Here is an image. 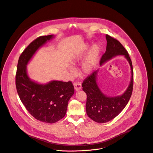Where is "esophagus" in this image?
Masks as SVG:
<instances>
[{
    "instance_id": "esophagus-1",
    "label": "esophagus",
    "mask_w": 153,
    "mask_h": 153,
    "mask_svg": "<svg viewBox=\"0 0 153 153\" xmlns=\"http://www.w3.org/2000/svg\"><path fill=\"white\" fill-rule=\"evenodd\" d=\"M74 88L76 91H78L81 89V84L79 82H76V83H74Z\"/></svg>"
}]
</instances>
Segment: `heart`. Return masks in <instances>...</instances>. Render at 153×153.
Returning a JSON list of instances; mask_svg holds the SVG:
<instances>
[{"mask_svg":"<svg viewBox=\"0 0 153 153\" xmlns=\"http://www.w3.org/2000/svg\"><path fill=\"white\" fill-rule=\"evenodd\" d=\"M89 48V46H86L83 51L74 58V63L81 62L85 59L88 55ZM100 53L101 48L99 45L94 44L91 46L86 60L82 66V71L85 75H90L94 71V70L99 64ZM70 68L72 70V68Z\"/></svg>","mask_w":153,"mask_h":153,"instance_id":"heart-1","label":"heart"}]
</instances>
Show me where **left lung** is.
Wrapping results in <instances>:
<instances>
[{"instance_id": "obj_1", "label": "left lung", "mask_w": 153, "mask_h": 153, "mask_svg": "<svg viewBox=\"0 0 153 153\" xmlns=\"http://www.w3.org/2000/svg\"><path fill=\"white\" fill-rule=\"evenodd\" d=\"M106 51L103 54L100 64L102 65L116 56L123 55L128 62L131 70V78L126 91L120 96L110 97L103 94L97 84L99 70L93 72L82 84L83 90L87 95L86 113L91 120L99 123H107L118 115L125 108L130 99L134 82L132 64L124 47L116 39L106 35Z\"/></svg>"}]
</instances>
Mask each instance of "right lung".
<instances>
[{
    "label": "right lung",
    "mask_w": 153,
    "mask_h": 153,
    "mask_svg": "<svg viewBox=\"0 0 153 153\" xmlns=\"http://www.w3.org/2000/svg\"><path fill=\"white\" fill-rule=\"evenodd\" d=\"M54 37V35L41 36L31 42L19 56L16 75V87L23 105L35 118L49 124L65 116L74 87L71 81L52 80L42 84L32 80L27 65L39 49Z\"/></svg>",
    "instance_id": "1"
}]
</instances>
